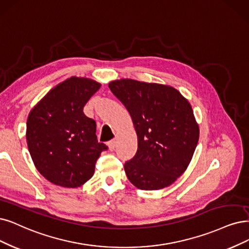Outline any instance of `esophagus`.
I'll list each match as a JSON object with an SVG mask.
<instances>
[{
  "mask_svg": "<svg viewBox=\"0 0 249 249\" xmlns=\"http://www.w3.org/2000/svg\"><path fill=\"white\" fill-rule=\"evenodd\" d=\"M116 140H112V141H109L108 142H107V145H108V149H109V151H114L115 150V148H116Z\"/></svg>",
  "mask_w": 249,
  "mask_h": 249,
  "instance_id": "1",
  "label": "esophagus"
}]
</instances>
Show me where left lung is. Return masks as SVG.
<instances>
[{"instance_id": "left-lung-1", "label": "left lung", "mask_w": 249, "mask_h": 249, "mask_svg": "<svg viewBox=\"0 0 249 249\" xmlns=\"http://www.w3.org/2000/svg\"><path fill=\"white\" fill-rule=\"evenodd\" d=\"M129 112L137 151L124 164L126 176L141 190L170 186L185 172L199 141L189 101L173 87L122 79L108 84Z\"/></svg>"}]
</instances>
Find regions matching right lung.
Instances as JSON below:
<instances>
[{"mask_svg": "<svg viewBox=\"0 0 249 249\" xmlns=\"http://www.w3.org/2000/svg\"><path fill=\"white\" fill-rule=\"evenodd\" d=\"M100 88L96 81L71 77L51 89L31 110L26 142L36 168L50 182L77 188L94 173L100 153L96 123L85 116L87 101Z\"/></svg>", "mask_w": 249, "mask_h": 249, "instance_id": "1", "label": "right lung"}]
</instances>
